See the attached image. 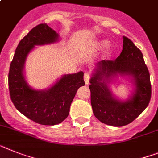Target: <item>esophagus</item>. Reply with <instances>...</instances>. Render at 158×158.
I'll return each instance as SVG.
<instances>
[{"instance_id": "1", "label": "esophagus", "mask_w": 158, "mask_h": 158, "mask_svg": "<svg viewBox=\"0 0 158 158\" xmlns=\"http://www.w3.org/2000/svg\"><path fill=\"white\" fill-rule=\"evenodd\" d=\"M89 79H90L89 73H85L84 75V80H85V85H89Z\"/></svg>"}]
</instances>
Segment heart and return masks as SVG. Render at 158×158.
I'll return each mask as SVG.
<instances>
[{
    "label": "heart",
    "instance_id": "b5f03b06",
    "mask_svg": "<svg viewBox=\"0 0 158 158\" xmlns=\"http://www.w3.org/2000/svg\"><path fill=\"white\" fill-rule=\"evenodd\" d=\"M107 44H108L107 40H98V41H97V42L94 43V47L95 49H99V48H103V47L106 46ZM111 49H112L111 46H108L107 52H110V51H111Z\"/></svg>",
    "mask_w": 158,
    "mask_h": 158
}]
</instances>
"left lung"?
Returning <instances> with one entry per match:
<instances>
[{"instance_id":"left-lung-1","label":"left lung","mask_w":158,"mask_h":158,"mask_svg":"<svg viewBox=\"0 0 158 158\" xmlns=\"http://www.w3.org/2000/svg\"><path fill=\"white\" fill-rule=\"evenodd\" d=\"M118 75L129 76L135 86V92L126 101L117 99L108 87L111 79ZM89 82L94 114L106 125L123 126L131 123L150 101V76L142 52L126 37H123L120 56L114 60L98 62Z\"/></svg>"}]
</instances>
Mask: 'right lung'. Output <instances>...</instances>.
<instances>
[{
    "instance_id": "add662e5",
    "label": "right lung",
    "mask_w": 158,
    "mask_h": 158,
    "mask_svg": "<svg viewBox=\"0 0 158 158\" xmlns=\"http://www.w3.org/2000/svg\"><path fill=\"white\" fill-rule=\"evenodd\" d=\"M59 35L47 24H40L19 42L9 72L10 98L19 112L32 121L44 125L62 122L77 89L85 85L84 73L63 75L48 89L36 90L28 85L24 75L25 60L36 45L58 41Z\"/></svg>"
}]
</instances>
